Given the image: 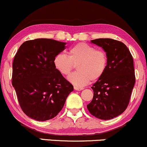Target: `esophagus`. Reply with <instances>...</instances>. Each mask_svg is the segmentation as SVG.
Listing matches in <instances>:
<instances>
[{
    "label": "esophagus",
    "instance_id": "1",
    "mask_svg": "<svg viewBox=\"0 0 147 147\" xmlns=\"http://www.w3.org/2000/svg\"><path fill=\"white\" fill-rule=\"evenodd\" d=\"M74 89H75V90H77V91H81L82 90L83 88L82 87H79V86H74Z\"/></svg>",
    "mask_w": 147,
    "mask_h": 147
}]
</instances>
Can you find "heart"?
<instances>
[{"instance_id": "obj_1", "label": "heart", "mask_w": 147, "mask_h": 147, "mask_svg": "<svg viewBox=\"0 0 147 147\" xmlns=\"http://www.w3.org/2000/svg\"><path fill=\"white\" fill-rule=\"evenodd\" d=\"M68 55L59 53L55 56L53 65L61 74L67 76L77 65L78 72L68 77L75 85L82 86L101 78L107 66V56L104 51L86 43H79L67 51Z\"/></svg>"}]
</instances>
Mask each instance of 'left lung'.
Masks as SVG:
<instances>
[{"mask_svg": "<svg viewBox=\"0 0 147 147\" xmlns=\"http://www.w3.org/2000/svg\"><path fill=\"white\" fill-rule=\"evenodd\" d=\"M92 44L106 52L104 73L92 85L94 96L86 106L90 113L101 120H110L127 109L135 83L134 62L127 47L112 38H97Z\"/></svg>", "mask_w": 147, "mask_h": 147, "instance_id": "left-lung-1", "label": "left lung"}]
</instances>
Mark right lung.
I'll return each instance as SVG.
<instances>
[{
    "mask_svg": "<svg viewBox=\"0 0 147 147\" xmlns=\"http://www.w3.org/2000/svg\"><path fill=\"white\" fill-rule=\"evenodd\" d=\"M65 44L50 38L29 40L22 44L14 58L12 84L22 110L34 120L55 118L73 91L53 65Z\"/></svg>",
    "mask_w": 147,
    "mask_h": 147,
    "instance_id": "1",
    "label": "right lung"
}]
</instances>
